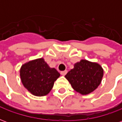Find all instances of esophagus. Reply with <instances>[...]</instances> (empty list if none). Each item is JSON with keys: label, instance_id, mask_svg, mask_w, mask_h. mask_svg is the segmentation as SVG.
<instances>
[{"label": "esophagus", "instance_id": "esophagus-1", "mask_svg": "<svg viewBox=\"0 0 122 122\" xmlns=\"http://www.w3.org/2000/svg\"><path fill=\"white\" fill-rule=\"evenodd\" d=\"M66 73H67V71H64L61 72V74L62 75V76H65Z\"/></svg>", "mask_w": 122, "mask_h": 122}]
</instances>
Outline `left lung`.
I'll return each instance as SVG.
<instances>
[{
    "label": "left lung",
    "mask_w": 122,
    "mask_h": 122,
    "mask_svg": "<svg viewBox=\"0 0 122 122\" xmlns=\"http://www.w3.org/2000/svg\"><path fill=\"white\" fill-rule=\"evenodd\" d=\"M104 74L102 67L97 63L82 59L65 75L72 88L81 95H87L97 89Z\"/></svg>",
    "instance_id": "1"
}]
</instances>
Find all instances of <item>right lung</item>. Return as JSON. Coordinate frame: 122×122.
I'll list each match as a JSON object with an SVG mask.
<instances>
[{"label":"right lung","instance_id":"add662e5","mask_svg":"<svg viewBox=\"0 0 122 122\" xmlns=\"http://www.w3.org/2000/svg\"><path fill=\"white\" fill-rule=\"evenodd\" d=\"M20 76L23 86L31 94L42 97L50 92L60 74L56 69L50 67L42 57L22 65Z\"/></svg>","mask_w":122,"mask_h":122}]
</instances>
